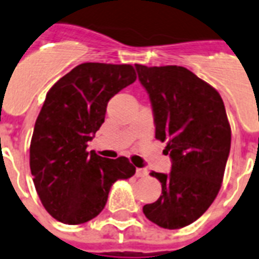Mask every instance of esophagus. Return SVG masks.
Masks as SVG:
<instances>
[{
  "label": "esophagus",
  "mask_w": 259,
  "mask_h": 259,
  "mask_svg": "<svg viewBox=\"0 0 259 259\" xmlns=\"http://www.w3.org/2000/svg\"><path fill=\"white\" fill-rule=\"evenodd\" d=\"M148 171L146 169H136V177H147Z\"/></svg>",
  "instance_id": "1"
}]
</instances>
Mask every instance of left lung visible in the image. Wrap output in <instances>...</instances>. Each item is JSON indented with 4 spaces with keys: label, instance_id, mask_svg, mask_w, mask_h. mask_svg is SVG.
Segmentation results:
<instances>
[{
    "label": "left lung",
    "instance_id": "obj_1",
    "mask_svg": "<svg viewBox=\"0 0 259 259\" xmlns=\"http://www.w3.org/2000/svg\"><path fill=\"white\" fill-rule=\"evenodd\" d=\"M151 101L155 138L166 142L169 174L155 173L162 194L143 213L167 230L189 226L219 193L231 147V127L215 88L181 66L135 65Z\"/></svg>",
    "mask_w": 259,
    "mask_h": 259
}]
</instances>
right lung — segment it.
Instances as JSON below:
<instances>
[{
  "label": "right lung",
  "mask_w": 259,
  "mask_h": 259,
  "mask_svg": "<svg viewBox=\"0 0 259 259\" xmlns=\"http://www.w3.org/2000/svg\"><path fill=\"white\" fill-rule=\"evenodd\" d=\"M135 79L131 65L89 62L48 90L33 128L29 167L40 201L58 222L92 220L104 209L113 182L135 174L128 158L86 151L105 120L108 101Z\"/></svg>",
  "instance_id": "add662e5"
}]
</instances>
